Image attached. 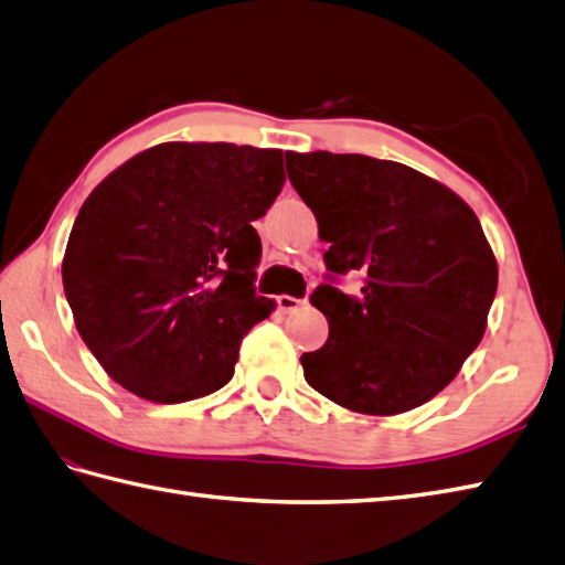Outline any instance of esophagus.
I'll list each match as a JSON object with an SVG mask.
<instances>
[{"label": "esophagus", "mask_w": 565, "mask_h": 565, "mask_svg": "<svg viewBox=\"0 0 565 565\" xmlns=\"http://www.w3.org/2000/svg\"><path fill=\"white\" fill-rule=\"evenodd\" d=\"M303 303H306L303 298H294V296H279V298H276V306H279L281 313H294V310H298Z\"/></svg>", "instance_id": "esophagus-1"}]
</instances>
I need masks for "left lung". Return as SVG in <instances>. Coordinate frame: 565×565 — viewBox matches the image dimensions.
I'll return each instance as SVG.
<instances>
[{"instance_id": "1", "label": "left lung", "mask_w": 565, "mask_h": 565, "mask_svg": "<svg viewBox=\"0 0 565 565\" xmlns=\"http://www.w3.org/2000/svg\"><path fill=\"white\" fill-rule=\"evenodd\" d=\"M286 172L330 243L310 296L328 342L306 352V381L366 415L413 411L447 386L483 340L498 264L466 203L391 160L286 152ZM356 270L363 291L337 284Z\"/></svg>"}]
</instances>
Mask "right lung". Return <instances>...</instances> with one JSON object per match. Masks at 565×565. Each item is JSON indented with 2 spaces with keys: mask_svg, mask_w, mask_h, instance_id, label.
Masks as SVG:
<instances>
[{
  "mask_svg": "<svg viewBox=\"0 0 565 565\" xmlns=\"http://www.w3.org/2000/svg\"><path fill=\"white\" fill-rule=\"evenodd\" d=\"M281 184V150L162 142L92 191L63 286L77 332L116 383L186 403L233 379L245 334L274 310L255 289L252 223Z\"/></svg>",
  "mask_w": 565,
  "mask_h": 565,
  "instance_id": "obj_1",
  "label": "right lung"
}]
</instances>
